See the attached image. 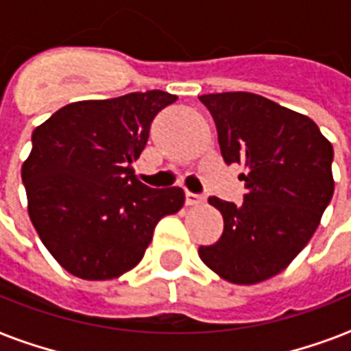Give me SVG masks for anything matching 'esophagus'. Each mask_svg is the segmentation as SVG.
<instances>
[{
	"label": "esophagus",
	"mask_w": 351,
	"mask_h": 351,
	"mask_svg": "<svg viewBox=\"0 0 351 351\" xmlns=\"http://www.w3.org/2000/svg\"><path fill=\"white\" fill-rule=\"evenodd\" d=\"M204 198L200 197V195H197V193H189L186 191V204L187 206H197V204H202Z\"/></svg>",
	"instance_id": "esophagus-1"
}]
</instances>
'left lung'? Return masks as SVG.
<instances>
[{"instance_id":"left-lung-1","label":"left lung","mask_w":351,"mask_h":351,"mask_svg":"<svg viewBox=\"0 0 351 351\" xmlns=\"http://www.w3.org/2000/svg\"><path fill=\"white\" fill-rule=\"evenodd\" d=\"M226 164H242V206L209 197L224 233L200 245L209 269L256 284L289 266L315 233L333 197V147L311 118L253 93L204 95Z\"/></svg>"}]
</instances>
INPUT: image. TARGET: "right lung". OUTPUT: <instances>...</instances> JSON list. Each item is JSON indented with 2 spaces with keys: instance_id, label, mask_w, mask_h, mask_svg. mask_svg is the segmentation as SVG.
Here are the masks:
<instances>
[{
  "instance_id": "add662e5",
  "label": "right lung",
  "mask_w": 351,
  "mask_h": 351,
  "mask_svg": "<svg viewBox=\"0 0 351 351\" xmlns=\"http://www.w3.org/2000/svg\"><path fill=\"white\" fill-rule=\"evenodd\" d=\"M175 101L164 90L74 101L32 132L21 167L29 217L74 277L109 280L132 269L160 219L184 206L180 187L151 189L132 169L153 118Z\"/></svg>"
}]
</instances>
